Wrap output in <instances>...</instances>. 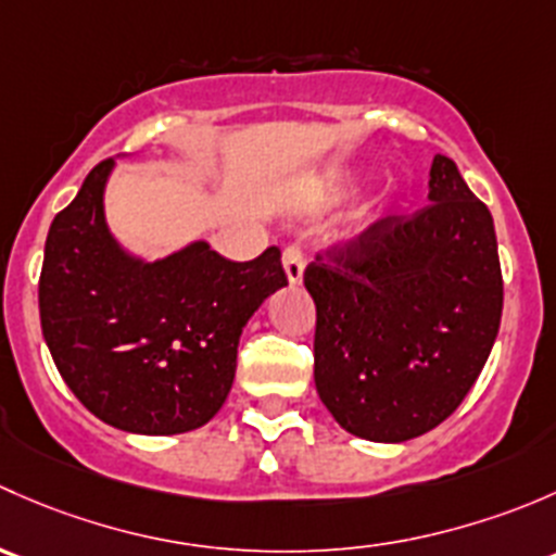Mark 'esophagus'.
Listing matches in <instances>:
<instances>
[{"mask_svg":"<svg viewBox=\"0 0 556 556\" xmlns=\"http://www.w3.org/2000/svg\"><path fill=\"white\" fill-rule=\"evenodd\" d=\"M283 270L289 283H300L302 280V273H305V254H302V249L296 243L283 249Z\"/></svg>","mask_w":556,"mask_h":556,"instance_id":"1","label":"esophagus"}]
</instances>
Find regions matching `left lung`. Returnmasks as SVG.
I'll list each match as a JSON object with an SVG mask.
<instances>
[{"label":"left lung","instance_id":"1","mask_svg":"<svg viewBox=\"0 0 556 556\" xmlns=\"http://www.w3.org/2000/svg\"><path fill=\"white\" fill-rule=\"evenodd\" d=\"M420 211L316 254V391L353 437L406 442L460 406L488 362L503 276L488 205L437 154Z\"/></svg>","mask_w":556,"mask_h":556}]
</instances>
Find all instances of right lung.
Returning <instances> with one entry per match:
<instances>
[{"label":"right lung","mask_w":556,"mask_h":556,"mask_svg":"<svg viewBox=\"0 0 556 556\" xmlns=\"http://www.w3.org/2000/svg\"><path fill=\"white\" fill-rule=\"evenodd\" d=\"M114 160H101L45 240L39 320L74 396L119 431L205 426L236 380L238 340L286 286L280 249L230 262L205 240L157 262L125 254L104 219Z\"/></svg>","instance_id":"1"}]
</instances>
